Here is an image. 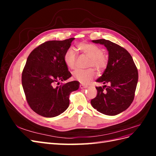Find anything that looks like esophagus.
I'll list each match as a JSON object with an SVG mask.
<instances>
[{"label": "esophagus", "mask_w": 156, "mask_h": 156, "mask_svg": "<svg viewBox=\"0 0 156 156\" xmlns=\"http://www.w3.org/2000/svg\"><path fill=\"white\" fill-rule=\"evenodd\" d=\"M79 87H80V88L82 89V88H87L88 87H87V85H84V84H80Z\"/></svg>", "instance_id": "esophagus-1"}]
</instances>
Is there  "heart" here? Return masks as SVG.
I'll use <instances>...</instances> for the list:
<instances>
[{"instance_id": "b5f03b06", "label": "heart", "mask_w": 156, "mask_h": 156, "mask_svg": "<svg viewBox=\"0 0 156 156\" xmlns=\"http://www.w3.org/2000/svg\"><path fill=\"white\" fill-rule=\"evenodd\" d=\"M77 49L81 53L90 58L88 67H94L98 71L105 69L107 65V58L103 55V49L96 45L89 43H80ZM64 60L70 69H75L77 65V53L73 48L68 49L64 54ZM73 78L82 83H88L96 77L94 69H76L72 73Z\"/></svg>"}]
</instances>
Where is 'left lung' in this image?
Returning a JSON list of instances; mask_svg holds the SVG:
<instances>
[{"mask_svg":"<svg viewBox=\"0 0 156 156\" xmlns=\"http://www.w3.org/2000/svg\"><path fill=\"white\" fill-rule=\"evenodd\" d=\"M92 41L103 45L108 51L107 68L96 82L108 86L96 87L98 94L91 100V105L102 114L115 116L126 110L133 102L138 71L132 56L124 48L105 39Z\"/></svg>","mask_w":156,"mask_h":156,"instance_id":"left-lung-1","label":"left lung"}]
</instances>
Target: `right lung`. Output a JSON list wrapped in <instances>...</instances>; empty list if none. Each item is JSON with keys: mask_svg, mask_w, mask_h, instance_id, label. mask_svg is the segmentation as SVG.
<instances>
[{"mask_svg": "<svg viewBox=\"0 0 156 156\" xmlns=\"http://www.w3.org/2000/svg\"><path fill=\"white\" fill-rule=\"evenodd\" d=\"M74 39L46 41L28 56L22 85L29 106L40 116L51 118L64 112L69 107L70 93L79 87L77 81L56 87L72 77L64 56Z\"/></svg>", "mask_w": 156, "mask_h": 156, "instance_id": "obj_1", "label": "right lung"}]
</instances>
